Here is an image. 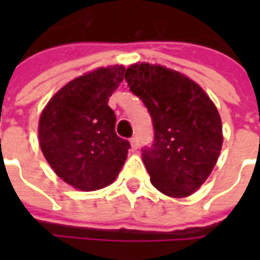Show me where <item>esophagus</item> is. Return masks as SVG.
Masks as SVG:
<instances>
[{
  "mask_svg": "<svg viewBox=\"0 0 260 260\" xmlns=\"http://www.w3.org/2000/svg\"><path fill=\"white\" fill-rule=\"evenodd\" d=\"M131 147H132V150L136 151L139 148V139L136 138V136H134V138L131 139Z\"/></svg>",
  "mask_w": 260,
  "mask_h": 260,
  "instance_id": "esophagus-1",
  "label": "esophagus"
}]
</instances>
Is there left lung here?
I'll list each match as a JSON object with an SVG mask.
<instances>
[{"mask_svg":"<svg viewBox=\"0 0 260 260\" xmlns=\"http://www.w3.org/2000/svg\"><path fill=\"white\" fill-rule=\"evenodd\" d=\"M125 81L152 118L154 143L142 148L151 183L169 197H187L209 177L221 151L216 106L197 83L159 64H132Z\"/></svg>","mask_w":260,"mask_h":260,"instance_id":"8db88e82","label":"left lung"}]
</instances>
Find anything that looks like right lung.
Masks as SVG:
<instances>
[{"instance_id": "right-lung-1", "label": "right lung", "mask_w": 260, "mask_h": 260, "mask_svg": "<svg viewBox=\"0 0 260 260\" xmlns=\"http://www.w3.org/2000/svg\"><path fill=\"white\" fill-rule=\"evenodd\" d=\"M122 66L101 67L78 77L51 98L39 120L43 155L59 178L82 191L116 179L131 144L114 131L109 97L124 78Z\"/></svg>"}]
</instances>
